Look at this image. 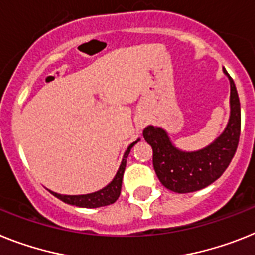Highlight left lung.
I'll use <instances>...</instances> for the list:
<instances>
[{
    "mask_svg": "<svg viewBox=\"0 0 255 255\" xmlns=\"http://www.w3.org/2000/svg\"><path fill=\"white\" fill-rule=\"evenodd\" d=\"M231 83V117L227 128L213 144L198 151H181L171 144L162 128L149 126L142 136L153 149V167L162 185L176 193L196 192L223 175L236 153L241 132V109L236 87Z\"/></svg>",
    "mask_w": 255,
    "mask_h": 255,
    "instance_id": "8db88e82",
    "label": "left lung"
}]
</instances>
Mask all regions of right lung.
Returning <instances> with one entry per match:
<instances>
[{
	"mask_svg": "<svg viewBox=\"0 0 255 255\" xmlns=\"http://www.w3.org/2000/svg\"><path fill=\"white\" fill-rule=\"evenodd\" d=\"M138 141V140H137ZM137 141L132 142L128 149L124 153V157L122 159L121 167L118 170L117 175H115L114 180L109 184L108 187H105L104 189L95 192V193L89 194H80V196H66V194H58L55 192H51L53 196H55L57 198H59L61 201L66 202L68 205H75V206L79 207H88V209H92V207H102L108 206V205L114 204L115 201L119 198V194H121L122 190V180H123V174L124 168H126V163H127V157L129 151H131L132 146L134 144H137Z\"/></svg>",
	"mask_w": 255,
	"mask_h": 255,
	"instance_id": "right-lung-1",
	"label": "right lung"
}]
</instances>
